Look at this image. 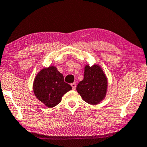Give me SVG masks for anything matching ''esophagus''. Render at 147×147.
<instances>
[{"label": "esophagus", "instance_id": "esophagus-1", "mask_svg": "<svg viewBox=\"0 0 147 147\" xmlns=\"http://www.w3.org/2000/svg\"><path fill=\"white\" fill-rule=\"evenodd\" d=\"M71 87H72V90H76V87H77V84H76V83H72L71 84Z\"/></svg>", "mask_w": 147, "mask_h": 147}]
</instances>
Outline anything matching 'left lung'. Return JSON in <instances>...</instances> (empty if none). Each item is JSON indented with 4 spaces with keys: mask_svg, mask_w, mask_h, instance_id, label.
<instances>
[{
    "mask_svg": "<svg viewBox=\"0 0 147 147\" xmlns=\"http://www.w3.org/2000/svg\"><path fill=\"white\" fill-rule=\"evenodd\" d=\"M107 78L102 68L97 64L85 66L84 78L77 86L82 99L90 105H97L107 94Z\"/></svg>",
    "mask_w": 147,
    "mask_h": 147,
    "instance_id": "1",
    "label": "left lung"
}]
</instances>
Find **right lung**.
Returning <instances> with one entry per match:
<instances>
[{
	"mask_svg": "<svg viewBox=\"0 0 147 147\" xmlns=\"http://www.w3.org/2000/svg\"><path fill=\"white\" fill-rule=\"evenodd\" d=\"M71 90L72 87L64 82L62 74L53 66L40 70L33 83L35 96L48 108L58 105L62 96Z\"/></svg>",
	"mask_w": 147,
	"mask_h": 147,
	"instance_id": "1",
	"label": "right lung"
}]
</instances>
